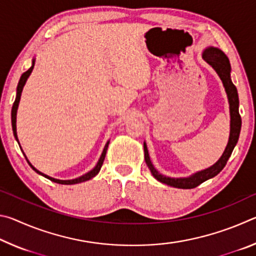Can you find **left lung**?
I'll list each match as a JSON object with an SVG mask.
<instances>
[{"label": "left lung", "mask_w": 256, "mask_h": 256, "mask_svg": "<svg viewBox=\"0 0 256 256\" xmlns=\"http://www.w3.org/2000/svg\"><path fill=\"white\" fill-rule=\"evenodd\" d=\"M203 60H206L208 64L214 68L216 72L218 73V76L222 79L224 90L227 92L228 102H229V110H230V134H229V140L226 149H224V154L220 159L216 162L214 164H212L211 167L206 168L204 170L198 172L196 174L190 176V177H184V178H172V177H167L160 174V172L156 170L154 167L152 162H151L148 148H146V142L144 144V160L146 166L149 167L151 174L154 175L156 180L162 182L164 184H167L172 188H194L196 186L200 185L203 182L212 178L219 174L220 172L224 170V167L226 166L229 157L232 156V152L234 148L238 141V138H240V128H242V118L240 115V112H238V107H240V100H238V94L235 84H232L230 79V63H229V60L224 53L222 50L216 48V47H208L204 50L202 54Z\"/></svg>", "instance_id": "obj_1"}]
</instances>
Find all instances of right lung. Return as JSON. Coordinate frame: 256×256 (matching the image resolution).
I'll use <instances>...</instances> for the list:
<instances>
[{
    "label": "right lung",
    "mask_w": 256,
    "mask_h": 256,
    "mask_svg": "<svg viewBox=\"0 0 256 256\" xmlns=\"http://www.w3.org/2000/svg\"><path fill=\"white\" fill-rule=\"evenodd\" d=\"M34 66V60H32V66H30L29 70H28V71H26L24 73H22V76H21L20 80H19V84H18V86H16V100H14V106H12V110H11L12 130H14V138H16V140L18 141V144H19V140H18V136H16V110H18V106H19V102H20V97H21V92H22V89H24V84H26V81H27V79H28L29 76H30V73H32V71ZM108 144H110V141H108L107 144H106L105 148H104V150H102V156H100V158H99L98 162H97L96 166H94V168H92V170H90V172H86V174L82 175V176H80V177H78V178H74V180H56V178H53V177H50V176H47V175H45V174H42V172H40V170H37L36 168H34V167L32 166V164L29 162V160L27 159V157H26V154H24L26 159H27V162H28V164H29V166L32 167L34 172H38V174H40V175L46 177V178H48L50 180L54 182V183H58V184H63V185H72V184L82 183V182H86V180H92V177H94V176H96V175L98 174L99 170H100L102 166L104 159H105V156H106V152H107Z\"/></svg>",
    "instance_id": "add662e5"
}]
</instances>
